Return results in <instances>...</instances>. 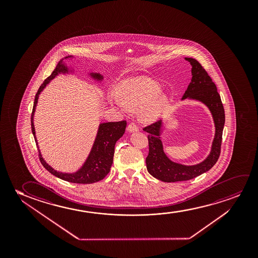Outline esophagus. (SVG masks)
Segmentation results:
<instances>
[{
    "label": "esophagus",
    "instance_id": "34e87169",
    "mask_svg": "<svg viewBox=\"0 0 258 258\" xmlns=\"http://www.w3.org/2000/svg\"><path fill=\"white\" fill-rule=\"evenodd\" d=\"M127 130L128 132H138V127L135 123H130L127 125Z\"/></svg>",
    "mask_w": 258,
    "mask_h": 258
}]
</instances>
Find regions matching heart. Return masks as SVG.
<instances>
[{"instance_id": "obj_1", "label": "heart", "mask_w": 258, "mask_h": 258, "mask_svg": "<svg viewBox=\"0 0 258 258\" xmlns=\"http://www.w3.org/2000/svg\"><path fill=\"white\" fill-rule=\"evenodd\" d=\"M161 86L158 82L146 77L127 78L118 84L116 94L107 96L111 106L131 109L140 108L139 117L144 122L157 120L169 104L166 93H159Z\"/></svg>"}]
</instances>
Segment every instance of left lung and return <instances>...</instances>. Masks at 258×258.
Returning a JSON list of instances; mask_svg holds the SVG:
<instances>
[{
	"label": "left lung",
	"instance_id": "obj_1",
	"mask_svg": "<svg viewBox=\"0 0 258 258\" xmlns=\"http://www.w3.org/2000/svg\"><path fill=\"white\" fill-rule=\"evenodd\" d=\"M191 65V82L182 97L183 99L195 100L204 104L212 114L215 134L211 146V152L202 162L196 165H184L174 162L164 151L162 134L164 120L145 127L148 133L149 154L146 158V167L149 173L158 180L165 182L187 180L201 175L215 165L220 154L222 133L225 125V111L218 93L216 85L201 64L193 58L185 57Z\"/></svg>",
	"mask_w": 258,
	"mask_h": 258
}]
</instances>
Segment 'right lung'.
Listing matches in <instances>:
<instances>
[{
	"instance_id": "right-lung-1",
	"label": "right lung",
	"mask_w": 258,
	"mask_h": 258,
	"mask_svg": "<svg viewBox=\"0 0 258 258\" xmlns=\"http://www.w3.org/2000/svg\"><path fill=\"white\" fill-rule=\"evenodd\" d=\"M74 58L75 56L73 55H68L60 59L56 65V68L52 72V74L50 75L49 77L43 82L42 85H40L38 92L36 93L34 105L32 108V118H31L32 131L39 149V160L41 161L43 166L48 172L61 180H66L72 183H94L99 180H102L103 178L109 173L110 168L113 164L115 144L123 136L125 128L127 126L126 120L115 121V122H103V123L100 122L99 124V127H98V131H97L92 149L89 152L87 158L85 159V162L83 163V165L77 171L72 173L60 172L50 166L49 164L43 158L41 152L39 150V143L36 137L34 114H35L36 107L38 105L39 95L44 91V89L49 85L50 82L57 78L58 76L75 74L74 67L71 66V63L69 66L67 64L68 60L71 61ZM87 77L98 84H101L104 78L102 75L96 72L88 73Z\"/></svg>"
}]
</instances>
